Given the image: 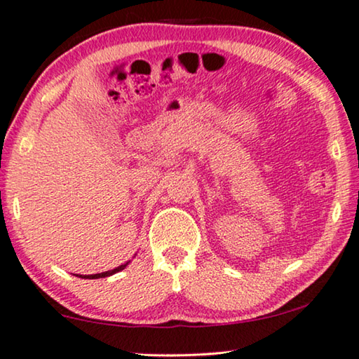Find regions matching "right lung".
<instances>
[{"label": "right lung", "instance_id": "1", "mask_svg": "<svg viewBox=\"0 0 359 359\" xmlns=\"http://www.w3.org/2000/svg\"><path fill=\"white\" fill-rule=\"evenodd\" d=\"M126 266H127V264H121L119 267H116V269H112V271H106V272H101V274H92V276H80V277H83V279H100V277H108V276L116 274V272H119V271L124 269Z\"/></svg>", "mask_w": 359, "mask_h": 359}]
</instances>
